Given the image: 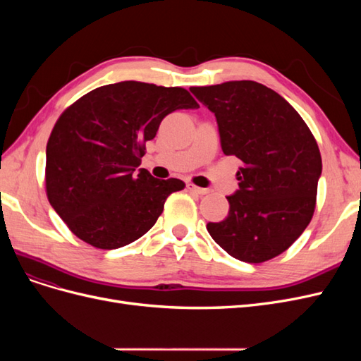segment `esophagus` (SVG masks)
Returning a JSON list of instances; mask_svg holds the SVG:
<instances>
[{
	"label": "esophagus",
	"instance_id": "1",
	"mask_svg": "<svg viewBox=\"0 0 361 361\" xmlns=\"http://www.w3.org/2000/svg\"><path fill=\"white\" fill-rule=\"evenodd\" d=\"M187 188L191 191V192H195V194H200V195H204L207 194V190L206 188H200V187H195L194 183H188Z\"/></svg>",
	"mask_w": 361,
	"mask_h": 361
}]
</instances>
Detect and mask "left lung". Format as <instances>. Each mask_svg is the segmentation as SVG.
<instances>
[{"mask_svg": "<svg viewBox=\"0 0 361 361\" xmlns=\"http://www.w3.org/2000/svg\"><path fill=\"white\" fill-rule=\"evenodd\" d=\"M215 114L224 155L243 161L228 215L207 223L214 241L232 257L262 264L286 251L309 226L322 159L295 108L256 81L191 87Z\"/></svg>", "mask_w": 361, "mask_h": 361, "instance_id": "obj_1", "label": "left lung"}]
</instances>
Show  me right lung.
<instances>
[{
	"instance_id": "obj_1",
	"label": "right lung",
	"mask_w": 361,
	"mask_h": 361,
	"mask_svg": "<svg viewBox=\"0 0 361 361\" xmlns=\"http://www.w3.org/2000/svg\"><path fill=\"white\" fill-rule=\"evenodd\" d=\"M197 106L182 87L122 81L97 87L63 111L47 145L45 187L75 236L114 250L154 227L169 195L185 183L134 171L162 118Z\"/></svg>"
}]
</instances>
